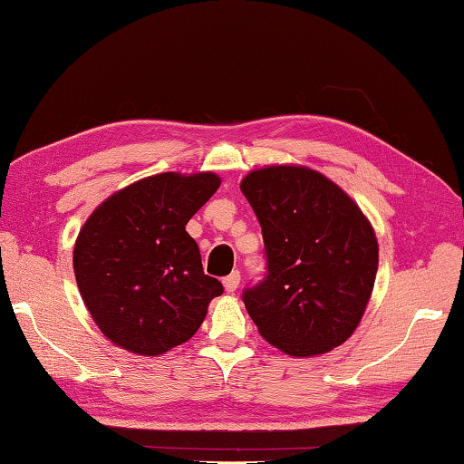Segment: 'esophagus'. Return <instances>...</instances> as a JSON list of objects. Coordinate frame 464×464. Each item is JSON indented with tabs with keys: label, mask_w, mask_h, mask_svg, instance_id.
I'll return each mask as SVG.
<instances>
[{
	"label": "esophagus",
	"mask_w": 464,
	"mask_h": 464,
	"mask_svg": "<svg viewBox=\"0 0 464 464\" xmlns=\"http://www.w3.org/2000/svg\"><path fill=\"white\" fill-rule=\"evenodd\" d=\"M239 282H241V274H239V269H233V272L225 277L223 280V284H225V290L229 292V294H233L235 290L239 288Z\"/></svg>",
	"instance_id": "34e87169"
}]
</instances>
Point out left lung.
<instances>
[{
    "label": "left lung",
    "instance_id": "obj_1",
    "mask_svg": "<svg viewBox=\"0 0 464 464\" xmlns=\"http://www.w3.org/2000/svg\"><path fill=\"white\" fill-rule=\"evenodd\" d=\"M261 225L267 274L243 292L259 334L292 357L349 339L372 298L379 247L344 190L304 166H267L241 180Z\"/></svg>",
    "mask_w": 464,
    "mask_h": 464
}]
</instances>
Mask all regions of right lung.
<instances>
[{
  "label": "right lung",
  "instance_id": "right-lung-1",
  "mask_svg": "<svg viewBox=\"0 0 464 464\" xmlns=\"http://www.w3.org/2000/svg\"><path fill=\"white\" fill-rule=\"evenodd\" d=\"M218 187L213 172L148 176L109 197L82 225L72 254L77 285L117 347L148 357L179 347L223 294L187 233Z\"/></svg>",
  "mask_w": 464,
  "mask_h": 464
}]
</instances>
